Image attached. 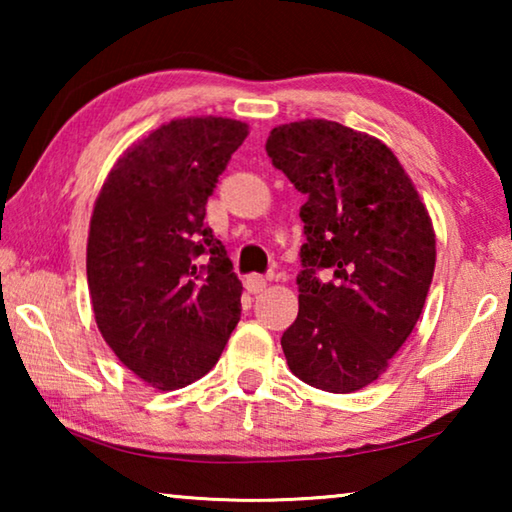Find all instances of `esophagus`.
Instances as JSON below:
<instances>
[{
    "label": "esophagus",
    "instance_id": "obj_1",
    "mask_svg": "<svg viewBox=\"0 0 512 512\" xmlns=\"http://www.w3.org/2000/svg\"><path fill=\"white\" fill-rule=\"evenodd\" d=\"M246 289L250 291V293H262L264 289H266V284H268V280L264 275H257V273H253V275H248L246 277Z\"/></svg>",
    "mask_w": 512,
    "mask_h": 512
}]
</instances>
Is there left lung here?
<instances>
[{
	"mask_svg": "<svg viewBox=\"0 0 512 512\" xmlns=\"http://www.w3.org/2000/svg\"><path fill=\"white\" fill-rule=\"evenodd\" d=\"M268 158L307 196L300 207V309L282 334L293 375L354 393L384 375L422 314L436 268L427 205L388 146L327 119L275 126ZM332 267L335 280L315 271Z\"/></svg>",
	"mask_w": 512,
	"mask_h": 512,
	"instance_id": "8db88e82",
	"label": "left lung"
}]
</instances>
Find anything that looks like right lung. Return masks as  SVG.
<instances>
[{
	"label": "right lung",
	"instance_id": "obj_1",
	"mask_svg": "<svg viewBox=\"0 0 512 512\" xmlns=\"http://www.w3.org/2000/svg\"><path fill=\"white\" fill-rule=\"evenodd\" d=\"M246 137L237 119H171L119 155L94 203V320L117 359L158 391L207 375L239 323L244 287L203 219ZM198 254L205 267L193 264Z\"/></svg>",
	"mask_w": 512,
	"mask_h": 512
}]
</instances>
